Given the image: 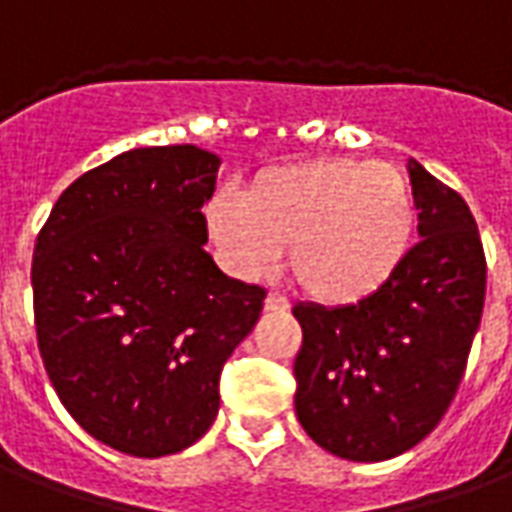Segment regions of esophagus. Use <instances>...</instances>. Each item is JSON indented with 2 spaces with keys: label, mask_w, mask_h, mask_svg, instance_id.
<instances>
[{
  "label": "esophagus",
  "mask_w": 512,
  "mask_h": 512,
  "mask_svg": "<svg viewBox=\"0 0 512 512\" xmlns=\"http://www.w3.org/2000/svg\"><path fill=\"white\" fill-rule=\"evenodd\" d=\"M266 310L268 312H288L290 301L285 299V296H279V293H268V296H266Z\"/></svg>",
  "instance_id": "34e87169"
}]
</instances>
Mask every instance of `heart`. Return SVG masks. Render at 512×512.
<instances>
[{"mask_svg": "<svg viewBox=\"0 0 512 512\" xmlns=\"http://www.w3.org/2000/svg\"><path fill=\"white\" fill-rule=\"evenodd\" d=\"M208 233L227 266L263 277L288 249V271L310 299L345 307L376 296L417 235L411 180L384 161L312 158L263 169L235 202H213Z\"/></svg>", "mask_w": 512, "mask_h": 512, "instance_id": "1", "label": "heart"}]
</instances>
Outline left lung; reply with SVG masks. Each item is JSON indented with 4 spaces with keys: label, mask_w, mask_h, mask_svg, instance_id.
<instances>
[{
    "label": "left lung",
    "mask_w": 512,
    "mask_h": 512,
    "mask_svg": "<svg viewBox=\"0 0 512 512\" xmlns=\"http://www.w3.org/2000/svg\"><path fill=\"white\" fill-rule=\"evenodd\" d=\"M419 244L376 296L345 307L296 304V417L318 447L389 461L439 425L483 318L485 255L469 205L408 161Z\"/></svg>",
    "instance_id": "left-lung-1"
}]
</instances>
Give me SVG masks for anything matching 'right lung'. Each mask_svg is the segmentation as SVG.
I'll return each mask as SVG.
<instances>
[{
  "mask_svg": "<svg viewBox=\"0 0 512 512\" xmlns=\"http://www.w3.org/2000/svg\"><path fill=\"white\" fill-rule=\"evenodd\" d=\"M219 156L136 147L62 191L35 241L38 348L62 406L106 447L161 458L202 439L219 376L266 290L224 277L202 205Z\"/></svg>",
  "mask_w": 512,
  "mask_h": 512,
  "instance_id": "obj_1",
  "label": "right lung"
}]
</instances>
